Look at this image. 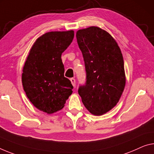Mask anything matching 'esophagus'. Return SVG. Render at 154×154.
<instances>
[{
    "instance_id": "esophagus-1",
    "label": "esophagus",
    "mask_w": 154,
    "mask_h": 154,
    "mask_svg": "<svg viewBox=\"0 0 154 154\" xmlns=\"http://www.w3.org/2000/svg\"><path fill=\"white\" fill-rule=\"evenodd\" d=\"M70 80H71V82H72V84L73 86L75 87V80L72 78V79H70Z\"/></svg>"
}]
</instances>
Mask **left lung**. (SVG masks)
I'll use <instances>...</instances> for the list:
<instances>
[{"label": "left lung", "instance_id": "1", "mask_svg": "<svg viewBox=\"0 0 154 154\" xmlns=\"http://www.w3.org/2000/svg\"><path fill=\"white\" fill-rule=\"evenodd\" d=\"M76 38L87 73L79 94L91 114L103 115L117 105L125 87L121 50L110 34L96 26L78 30Z\"/></svg>", "mask_w": 154, "mask_h": 154}]
</instances>
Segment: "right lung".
<instances>
[{
    "label": "right lung",
    "instance_id": "obj_1",
    "mask_svg": "<svg viewBox=\"0 0 154 154\" xmlns=\"http://www.w3.org/2000/svg\"><path fill=\"white\" fill-rule=\"evenodd\" d=\"M73 30L50 32L36 40L23 66L22 83L35 107L48 114L60 111L72 93L61 59L74 39Z\"/></svg>",
    "mask_w": 154,
    "mask_h": 154
}]
</instances>
